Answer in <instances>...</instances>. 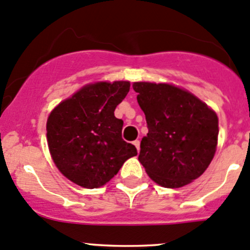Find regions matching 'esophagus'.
<instances>
[{"instance_id":"esophagus-1","label":"esophagus","mask_w":250,"mask_h":250,"mask_svg":"<svg viewBox=\"0 0 250 250\" xmlns=\"http://www.w3.org/2000/svg\"><path fill=\"white\" fill-rule=\"evenodd\" d=\"M133 144H134V146L137 147V150L140 151V141L139 140H134V141H133Z\"/></svg>"}]
</instances>
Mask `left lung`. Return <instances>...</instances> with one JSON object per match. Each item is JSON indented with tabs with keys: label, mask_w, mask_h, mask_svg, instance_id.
I'll return each mask as SVG.
<instances>
[{
	"label": "left lung",
	"mask_w": 250,
	"mask_h": 250,
	"mask_svg": "<svg viewBox=\"0 0 250 250\" xmlns=\"http://www.w3.org/2000/svg\"><path fill=\"white\" fill-rule=\"evenodd\" d=\"M148 133L139 161L158 185L178 188L210 165L218 145V116L197 97L167 83L134 82Z\"/></svg>",
	"instance_id": "obj_1"
}]
</instances>
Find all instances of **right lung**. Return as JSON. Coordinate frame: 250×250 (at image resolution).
Returning a JSON list of instances; mask_svg holds the SVG:
<instances>
[{
    "mask_svg": "<svg viewBox=\"0 0 250 250\" xmlns=\"http://www.w3.org/2000/svg\"><path fill=\"white\" fill-rule=\"evenodd\" d=\"M129 87L127 81L87 84L50 112V156L72 183L85 188H100L128 158L138 155L135 146L122 139L123 121L113 113Z\"/></svg>",
    "mask_w": 250,
    "mask_h": 250,
    "instance_id": "add662e5",
    "label": "right lung"
}]
</instances>
